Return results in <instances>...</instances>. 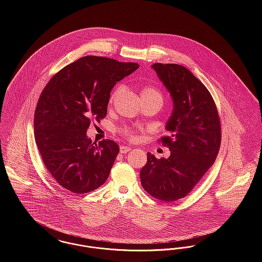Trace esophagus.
Listing matches in <instances>:
<instances>
[{
  "instance_id": "esophagus-1",
  "label": "esophagus",
  "mask_w": 262,
  "mask_h": 262,
  "mask_svg": "<svg viewBox=\"0 0 262 262\" xmlns=\"http://www.w3.org/2000/svg\"><path fill=\"white\" fill-rule=\"evenodd\" d=\"M132 148L130 147H128V146H121V148H120V152L122 153V154H125V153H127L128 151H130Z\"/></svg>"
}]
</instances>
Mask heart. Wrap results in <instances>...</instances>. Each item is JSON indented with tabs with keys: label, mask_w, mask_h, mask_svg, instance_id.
<instances>
[{
	"label": "heart",
	"mask_w": 262,
	"mask_h": 262,
	"mask_svg": "<svg viewBox=\"0 0 262 262\" xmlns=\"http://www.w3.org/2000/svg\"><path fill=\"white\" fill-rule=\"evenodd\" d=\"M123 90H124L123 85H119L118 88H116V89L114 90L112 95H111L110 102L112 103V102H114V100L117 99V98L122 94ZM140 94H141V97H146V96H157V97H160V98L162 99V96H161V94L159 93V91H158L157 89L152 88V86H143L142 89H141ZM123 133L125 134V136H127L128 137H132V138H134V137H135V133H134L130 128H125V129L123 130Z\"/></svg>",
	"instance_id": "1"
}]
</instances>
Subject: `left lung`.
Segmentation results:
<instances>
[{
  "mask_svg": "<svg viewBox=\"0 0 262 262\" xmlns=\"http://www.w3.org/2000/svg\"><path fill=\"white\" fill-rule=\"evenodd\" d=\"M151 68L173 102L165 125L169 136L161 138L171 154L157 159L147 152L140 182L153 198L171 202L185 198L213 165L221 143L220 120L208 89L187 68L161 62Z\"/></svg>",
  "mask_w": 262,
  "mask_h": 262,
  "instance_id": "obj_1",
  "label": "left lung"
}]
</instances>
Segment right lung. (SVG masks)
Returning a JSON list of instances; mask_svg holds the SVG:
<instances>
[{
    "instance_id": "add662e5",
    "label": "right lung",
    "mask_w": 262,
    "mask_h": 262,
    "mask_svg": "<svg viewBox=\"0 0 262 262\" xmlns=\"http://www.w3.org/2000/svg\"><path fill=\"white\" fill-rule=\"evenodd\" d=\"M138 67L82 57L54 75L41 93L34 116L35 141L46 168L68 190L89 192L108 179L120 147L110 139L96 144L86 132L92 119L100 122L106 117L116 83Z\"/></svg>"
}]
</instances>
